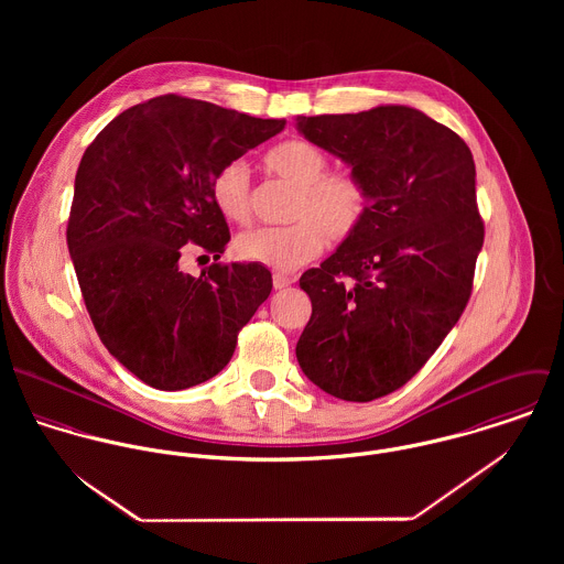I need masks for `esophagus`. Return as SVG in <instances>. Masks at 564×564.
<instances>
[{
    "label": "esophagus",
    "instance_id": "esophagus-1",
    "mask_svg": "<svg viewBox=\"0 0 564 564\" xmlns=\"http://www.w3.org/2000/svg\"><path fill=\"white\" fill-rule=\"evenodd\" d=\"M289 284H293V280L289 275H282V273H275L273 275V289L280 291V289H286Z\"/></svg>",
    "mask_w": 564,
    "mask_h": 564
}]
</instances>
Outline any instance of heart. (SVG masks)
<instances>
[{
	"instance_id": "obj_1",
	"label": "heart",
	"mask_w": 564,
	"mask_h": 564,
	"mask_svg": "<svg viewBox=\"0 0 564 564\" xmlns=\"http://www.w3.org/2000/svg\"><path fill=\"white\" fill-rule=\"evenodd\" d=\"M264 164L271 173L295 186L286 217L291 224L256 228L237 239V253L273 271H293L322 251L327 242L349 241L369 210V191L351 171H327L329 161L308 141L275 145ZM210 197L217 210L235 224L251 219L249 171L242 161L221 164L210 180Z\"/></svg>"
}]
</instances>
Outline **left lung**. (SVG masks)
<instances>
[{"label": "left lung", "instance_id": "obj_1", "mask_svg": "<svg viewBox=\"0 0 564 564\" xmlns=\"http://www.w3.org/2000/svg\"><path fill=\"white\" fill-rule=\"evenodd\" d=\"M369 191L358 232L300 284L313 302L295 354L322 391L373 402L416 376L474 291L484 221L476 164L447 126L408 106L297 117Z\"/></svg>", "mask_w": 564, "mask_h": 564}]
</instances>
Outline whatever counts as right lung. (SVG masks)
I'll return each mask as SVG.
<instances>
[{
    "mask_svg": "<svg viewBox=\"0 0 564 564\" xmlns=\"http://www.w3.org/2000/svg\"><path fill=\"white\" fill-rule=\"evenodd\" d=\"M284 126L161 95L123 110L86 148L69 253L97 336L145 384L182 391L215 378L269 297L271 273L258 262H213L193 278L180 256L193 242L221 258L230 228L210 180Z\"/></svg>",
    "mask_w": 564,
    "mask_h": 564,
    "instance_id": "add662e5",
    "label": "right lung"
}]
</instances>
